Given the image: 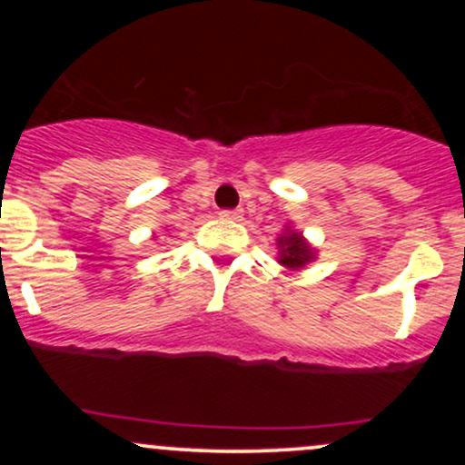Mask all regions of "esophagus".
<instances>
[{"label":"esophagus","mask_w":465,"mask_h":465,"mask_svg":"<svg viewBox=\"0 0 465 465\" xmlns=\"http://www.w3.org/2000/svg\"><path fill=\"white\" fill-rule=\"evenodd\" d=\"M221 216L232 218V221H240V218H242V210H240V207H236V210H223Z\"/></svg>","instance_id":"esophagus-1"}]
</instances>
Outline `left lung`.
I'll use <instances>...</instances> for the list:
<instances>
[{
  "label": "left lung",
  "instance_id": "left-lung-1",
  "mask_svg": "<svg viewBox=\"0 0 465 465\" xmlns=\"http://www.w3.org/2000/svg\"><path fill=\"white\" fill-rule=\"evenodd\" d=\"M277 247H280V262L288 269H300L314 258L306 240L295 232H288L282 238H277Z\"/></svg>",
  "mask_w": 465,
  "mask_h": 465
}]
</instances>
